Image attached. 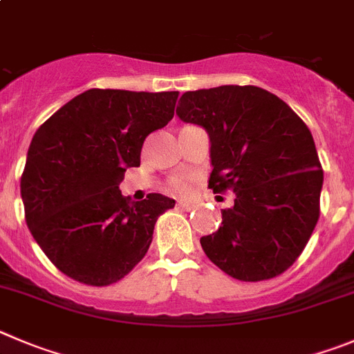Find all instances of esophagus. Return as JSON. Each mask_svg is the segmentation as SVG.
Returning a JSON list of instances; mask_svg holds the SVG:
<instances>
[{
  "mask_svg": "<svg viewBox=\"0 0 354 354\" xmlns=\"http://www.w3.org/2000/svg\"><path fill=\"white\" fill-rule=\"evenodd\" d=\"M179 209L193 210L194 209V203L193 202H187V200H180V202H179Z\"/></svg>",
  "mask_w": 354,
  "mask_h": 354,
  "instance_id": "esophagus-1",
  "label": "esophagus"
}]
</instances>
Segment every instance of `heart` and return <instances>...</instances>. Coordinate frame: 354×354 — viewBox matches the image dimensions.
I'll return each mask as SVG.
<instances>
[{"label":"heart","mask_w":354,"mask_h":354,"mask_svg":"<svg viewBox=\"0 0 354 354\" xmlns=\"http://www.w3.org/2000/svg\"><path fill=\"white\" fill-rule=\"evenodd\" d=\"M171 189L175 191V193H180V194H186L191 191V180L187 179V177H177V179H174L170 183Z\"/></svg>","instance_id":"1"}]
</instances>
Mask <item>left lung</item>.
<instances>
[{
    "label": "left lung",
    "mask_w": 354,
    "mask_h": 354,
    "mask_svg": "<svg viewBox=\"0 0 354 354\" xmlns=\"http://www.w3.org/2000/svg\"><path fill=\"white\" fill-rule=\"evenodd\" d=\"M177 115L209 135L210 189L235 193L219 230L200 239L205 254L239 281L283 274L319 217L323 170L306 122L256 86L187 91Z\"/></svg>",
    "instance_id": "obj_1"
}]
</instances>
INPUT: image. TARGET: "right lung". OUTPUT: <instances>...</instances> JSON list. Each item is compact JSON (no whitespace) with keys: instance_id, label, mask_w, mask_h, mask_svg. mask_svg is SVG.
<instances>
[{"instance_id":"add662e5","label":"right lung","mask_w":354,"mask_h":354,"mask_svg":"<svg viewBox=\"0 0 354 354\" xmlns=\"http://www.w3.org/2000/svg\"><path fill=\"white\" fill-rule=\"evenodd\" d=\"M179 93L89 89L35 133L21 177L28 228L68 277L109 286L147 252L158 216L175 200L133 202L119 184L144 140L174 118Z\"/></svg>"}]
</instances>
